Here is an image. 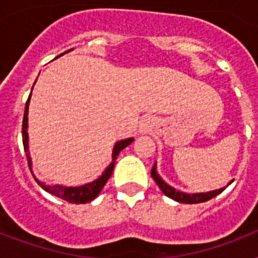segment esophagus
I'll list each match as a JSON object with an SVG mask.
<instances>
[{"instance_id": "obj_1", "label": "esophagus", "mask_w": 258, "mask_h": 258, "mask_svg": "<svg viewBox=\"0 0 258 258\" xmlns=\"http://www.w3.org/2000/svg\"><path fill=\"white\" fill-rule=\"evenodd\" d=\"M154 124V120L151 116H146L142 119L141 125H139V128H141V133H149L151 127Z\"/></svg>"}]
</instances>
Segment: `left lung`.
Wrapping results in <instances>:
<instances>
[{
  "instance_id": "1",
  "label": "left lung",
  "mask_w": 258,
  "mask_h": 258,
  "mask_svg": "<svg viewBox=\"0 0 258 258\" xmlns=\"http://www.w3.org/2000/svg\"><path fill=\"white\" fill-rule=\"evenodd\" d=\"M157 165L153 166L151 169V176L154 178V180L157 182V184L159 186L165 196H167L171 200L176 201V202H180V204H201V202H206V201L212 200L214 197H217L220 192L224 191V188H220V190H214V191H209V192H197V194H186V192L178 191L174 187L169 186L162 180V178L158 175L157 172ZM232 183V182H230Z\"/></svg>"
}]
</instances>
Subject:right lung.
Listing matches in <instances>:
<instances>
[{
    "label": "right lung",
    "mask_w": 258,
    "mask_h": 258,
    "mask_svg": "<svg viewBox=\"0 0 258 258\" xmlns=\"http://www.w3.org/2000/svg\"><path fill=\"white\" fill-rule=\"evenodd\" d=\"M29 100L30 95L26 100L25 105V112H24V120H22V145H24V150L26 153V159H28V165L30 167V157H29V150H28V108H29ZM133 138L130 139H125V141L117 142L115 147H113L112 153V163L105 169V171L103 172V175L99 178V179L93 180L91 183H87L84 186H79V187H66V186H60V184H54V186H46V184H42L40 182H37L38 184H41V187L44 190H46L50 194L61 198V200L70 202V204H87V202H91L92 200H95L99 192L101 191V188L104 187V184L107 183V180L109 179V176L113 171V166H115V159L119 155L121 150L127 147L128 145L133 143Z\"/></svg>",
    "instance_id": "obj_1"
}]
</instances>
